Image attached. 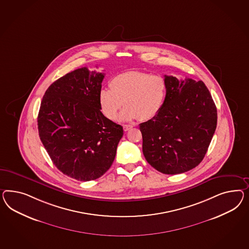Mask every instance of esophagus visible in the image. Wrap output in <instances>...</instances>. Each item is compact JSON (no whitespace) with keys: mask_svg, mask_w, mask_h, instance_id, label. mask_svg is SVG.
<instances>
[{"mask_svg":"<svg viewBox=\"0 0 249 249\" xmlns=\"http://www.w3.org/2000/svg\"><path fill=\"white\" fill-rule=\"evenodd\" d=\"M133 128V126L132 125H123V129H124V131H128L129 130L130 128Z\"/></svg>","mask_w":249,"mask_h":249,"instance_id":"34e87169","label":"esophagus"}]
</instances>
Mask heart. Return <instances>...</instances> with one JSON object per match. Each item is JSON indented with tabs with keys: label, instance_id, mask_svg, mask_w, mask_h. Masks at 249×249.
Here are the masks:
<instances>
[{
	"label": "heart",
	"instance_id": "heart-1",
	"mask_svg": "<svg viewBox=\"0 0 249 249\" xmlns=\"http://www.w3.org/2000/svg\"><path fill=\"white\" fill-rule=\"evenodd\" d=\"M109 86L100 91L99 101L102 113L110 121L116 120L123 102L126 107L120 116L121 121L150 120L161 109L168 92L164 77L139 71L115 76Z\"/></svg>",
	"mask_w": 249,
	"mask_h": 249
}]
</instances>
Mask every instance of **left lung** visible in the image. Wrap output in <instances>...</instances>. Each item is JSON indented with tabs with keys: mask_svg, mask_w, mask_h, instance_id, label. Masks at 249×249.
Instances as JSON below:
<instances>
[{
	"mask_svg": "<svg viewBox=\"0 0 249 249\" xmlns=\"http://www.w3.org/2000/svg\"><path fill=\"white\" fill-rule=\"evenodd\" d=\"M168 92L160 112L140 124L146 160L163 174L175 175L203 160L216 128L217 112L201 81L165 75Z\"/></svg>",
	"mask_w": 249,
	"mask_h": 249,
	"instance_id": "left-lung-1",
	"label": "left lung"
}]
</instances>
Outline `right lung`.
Masks as SVG:
<instances>
[{
	"mask_svg": "<svg viewBox=\"0 0 249 249\" xmlns=\"http://www.w3.org/2000/svg\"><path fill=\"white\" fill-rule=\"evenodd\" d=\"M104 73L81 68L48 88L40 103L38 130L53 163L64 175L94 180L114 161L123 128L101 111Z\"/></svg>",
	"mask_w": 249,
	"mask_h": 249,
	"instance_id": "1",
	"label": "right lung"
}]
</instances>
